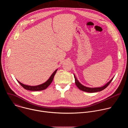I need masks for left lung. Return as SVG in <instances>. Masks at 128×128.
<instances>
[{
	"instance_id": "left-lung-1",
	"label": "left lung",
	"mask_w": 128,
	"mask_h": 128,
	"mask_svg": "<svg viewBox=\"0 0 128 128\" xmlns=\"http://www.w3.org/2000/svg\"><path fill=\"white\" fill-rule=\"evenodd\" d=\"M74 77L75 78V83L76 84V85L77 87L80 90H82V91H84V92H88V93H95V92H100V91H101L102 90H103L104 89H105V88H106L110 84V83L112 82V80H113V78L109 81L107 84H106L105 86H102V87H100V88H88V87H86L83 85H82L78 81V80L76 79V76L74 75Z\"/></svg>"
}]
</instances>
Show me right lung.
<instances>
[{
    "label": "right lung",
    "mask_w": 128,
    "mask_h": 128,
    "mask_svg": "<svg viewBox=\"0 0 128 128\" xmlns=\"http://www.w3.org/2000/svg\"><path fill=\"white\" fill-rule=\"evenodd\" d=\"M57 71V69L56 70L52 73V74L51 75L50 78L46 82H45L44 83L42 84H40V85L36 86H30L24 84L18 80H17V81L22 86H23V88H24L26 90H32V91H38V90H44L46 89L49 86V85L52 83V82L53 80V78H54V75H55Z\"/></svg>",
    "instance_id": "right-lung-1"
}]
</instances>
